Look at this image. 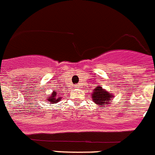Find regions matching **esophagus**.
Here are the masks:
<instances>
[{"label":"esophagus","mask_w":155,"mask_h":155,"mask_svg":"<svg viewBox=\"0 0 155 155\" xmlns=\"http://www.w3.org/2000/svg\"><path fill=\"white\" fill-rule=\"evenodd\" d=\"M76 87H77V88H79V86H76Z\"/></svg>","instance_id":"obj_1"}]
</instances>
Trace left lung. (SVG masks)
<instances>
[{
    "instance_id": "left-lung-1",
    "label": "left lung",
    "mask_w": 155,
    "mask_h": 155,
    "mask_svg": "<svg viewBox=\"0 0 155 155\" xmlns=\"http://www.w3.org/2000/svg\"><path fill=\"white\" fill-rule=\"evenodd\" d=\"M91 97L93 98L92 101L94 102V103L97 105H101V106L105 108L108 106V104H110L111 101H113L114 95L103 89L102 87L97 86L94 89V91L92 93Z\"/></svg>"
}]
</instances>
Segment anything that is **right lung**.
Returning a JSON list of instances; mask_svg holds the SVG:
<instances>
[{"label": "right lung", "instance_id": "right-lung-1", "mask_svg": "<svg viewBox=\"0 0 155 155\" xmlns=\"http://www.w3.org/2000/svg\"><path fill=\"white\" fill-rule=\"evenodd\" d=\"M60 99H61V97H59V98L57 97V92H53L52 95L48 97L47 100L50 103H56V102H59Z\"/></svg>", "mask_w": 155, "mask_h": 155}]
</instances>
